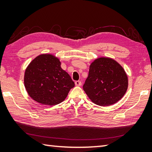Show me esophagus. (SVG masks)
<instances>
[{
	"instance_id": "esophagus-1",
	"label": "esophagus",
	"mask_w": 152,
	"mask_h": 152,
	"mask_svg": "<svg viewBox=\"0 0 152 152\" xmlns=\"http://www.w3.org/2000/svg\"><path fill=\"white\" fill-rule=\"evenodd\" d=\"M75 84L77 86H80L82 85V82L80 80H77V81H75Z\"/></svg>"
}]
</instances>
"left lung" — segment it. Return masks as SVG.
<instances>
[{
	"label": "left lung",
	"mask_w": 152,
	"mask_h": 152,
	"mask_svg": "<svg viewBox=\"0 0 152 152\" xmlns=\"http://www.w3.org/2000/svg\"><path fill=\"white\" fill-rule=\"evenodd\" d=\"M127 87L128 77L123 67L112 58L101 57L90 65L83 89L94 103L107 107L122 98Z\"/></svg>",
	"instance_id": "8db88e82"
}]
</instances>
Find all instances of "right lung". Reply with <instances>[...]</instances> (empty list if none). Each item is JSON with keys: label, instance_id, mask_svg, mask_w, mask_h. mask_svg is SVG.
I'll return each instance as SVG.
<instances>
[{"label": "right lung", "instance_id": "add662e5", "mask_svg": "<svg viewBox=\"0 0 152 152\" xmlns=\"http://www.w3.org/2000/svg\"><path fill=\"white\" fill-rule=\"evenodd\" d=\"M24 84L34 101L44 105H56L65 99L75 83L61 67L59 59L51 54H40L26 67Z\"/></svg>", "mask_w": 152, "mask_h": 152}]
</instances>
